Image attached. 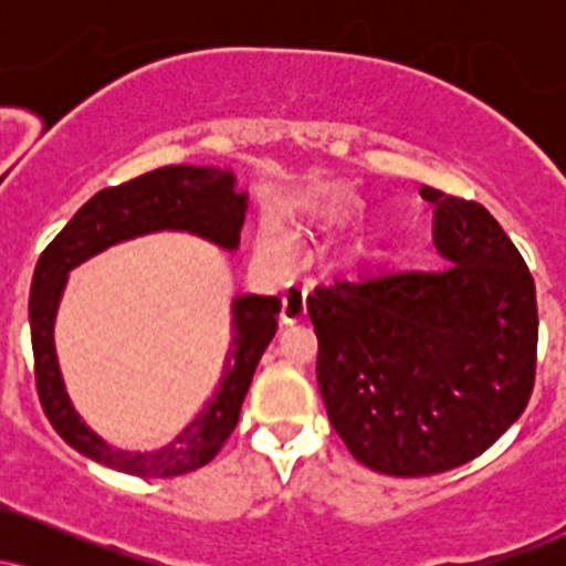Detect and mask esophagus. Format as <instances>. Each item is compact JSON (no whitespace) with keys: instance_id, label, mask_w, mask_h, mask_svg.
Segmentation results:
<instances>
[{"instance_id":"1","label":"esophagus","mask_w":566,"mask_h":566,"mask_svg":"<svg viewBox=\"0 0 566 566\" xmlns=\"http://www.w3.org/2000/svg\"><path fill=\"white\" fill-rule=\"evenodd\" d=\"M305 295H308V287L303 282H292L287 290H284L282 297V322L295 324L305 316Z\"/></svg>"}]
</instances>
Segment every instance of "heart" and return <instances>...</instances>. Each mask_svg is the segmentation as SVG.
<instances>
[{
  "mask_svg": "<svg viewBox=\"0 0 566 566\" xmlns=\"http://www.w3.org/2000/svg\"><path fill=\"white\" fill-rule=\"evenodd\" d=\"M261 252L269 258L284 261V258L292 255V237L284 229H279V226H271L261 237Z\"/></svg>",
  "mask_w": 566,
  "mask_h": 566,
  "instance_id": "obj_1",
  "label": "heart"
}]
</instances>
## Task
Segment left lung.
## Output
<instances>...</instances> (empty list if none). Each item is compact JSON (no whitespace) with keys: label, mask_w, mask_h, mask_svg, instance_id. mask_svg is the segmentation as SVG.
<instances>
[{"label":"left lung","mask_w":566,"mask_h":566,"mask_svg":"<svg viewBox=\"0 0 566 566\" xmlns=\"http://www.w3.org/2000/svg\"><path fill=\"white\" fill-rule=\"evenodd\" d=\"M439 263H382L308 295L316 380L337 437L367 469L433 476L482 454L535 386V282L476 201L423 186Z\"/></svg>","instance_id":"8db88e82"}]
</instances>
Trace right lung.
I'll return each instance as SVG.
<instances>
[{
	"mask_svg": "<svg viewBox=\"0 0 566 566\" xmlns=\"http://www.w3.org/2000/svg\"><path fill=\"white\" fill-rule=\"evenodd\" d=\"M247 191H237L233 170L170 165L97 191L42 252L29 297L36 391L48 420L76 452L140 479H170L210 463L231 437L258 361L276 335V314L282 311L279 297H233L231 340L216 391L184 431L159 450H119L84 423L69 399L53 333L57 305L76 265L108 247L159 231H186L233 252L239 247Z\"/></svg>",
	"mask_w": 566,
	"mask_h": 566,
	"instance_id": "obj_1",
	"label": "right lung"
}]
</instances>
